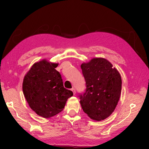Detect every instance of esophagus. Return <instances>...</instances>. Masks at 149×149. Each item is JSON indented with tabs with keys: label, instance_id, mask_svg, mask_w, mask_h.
Listing matches in <instances>:
<instances>
[{
	"label": "esophagus",
	"instance_id": "34e87169",
	"mask_svg": "<svg viewBox=\"0 0 149 149\" xmlns=\"http://www.w3.org/2000/svg\"><path fill=\"white\" fill-rule=\"evenodd\" d=\"M71 90L72 91V92H73V93H75V89H74V88H72Z\"/></svg>",
	"mask_w": 149,
	"mask_h": 149
}]
</instances>
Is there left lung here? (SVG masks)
Returning <instances> with one entry per match:
<instances>
[{
	"mask_svg": "<svg viewBox=\"0 0 149 149\" xmlns=\"http://www.w3.org/2000/svg\"><path fill=\"white\" fill-rule=\"evenodd\" d=\"M58 65L47 60L35 63L24 76L22 84L29 107L45 118L62 112L67 100L73 96L72 91L64 87L61 75L55 69Z\"/></svg>",
	"mask_w": 149,
	"mask_h": 149,
	"instance_id": "8db88e82",
	"label": "left lung"
}]
</instances>
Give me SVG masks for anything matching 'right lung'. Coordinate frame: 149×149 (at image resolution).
I'll list each match as a JSON object with an SVG mask.
<instances>
[{"instance_id": "right-lung-1", "label": "right lung", "mask_w": 149, "mask_h": 149, "mask_svg": "<svg viewBox=\"0 0 149 149\" xmlns=\"http://www.w3.org/2000/svg\"><path fill=\"white\" fill-rule=\"evenodd\" d=\"M86 89L80 96L83 110L91 119L103 120L114 112L119 101L122 79L117 70L104 58H96L81 65Z\"/></svg>"}]
</instances>
